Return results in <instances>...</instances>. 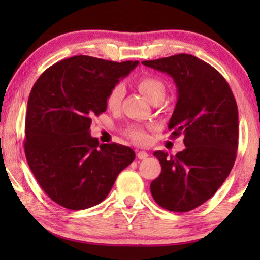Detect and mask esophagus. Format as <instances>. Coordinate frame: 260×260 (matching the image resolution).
Instances as JSON below:
<instances>
[{
  "label": "esophagus",
  "instance_id": "34e87169",
  "mask_svg": "<svg viewBox=\"0 0 260 260\" xmlns=\"http://www.w3.org/2000/svg\"><path fill=\"white\" fill-rule=\"evenodd\" d=\"M148 152L147 151H138L137 152V157L138 159H145L148 157Z\"/></svg>",
  "mask_w": 260,
  "mask_h": 260
}]
</instances>
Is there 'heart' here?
<instances>
[{
  "instance_id": "b5f03b06",
  "label": "heart",
  "mask_w": 260,
  "mask_h": 260,
  "mask_svg": "<svg viewBox=\"0 0 260 260\" xmlns=\"http://www.w3.org/2000/svg\"><path fill=\"white\" fill-rule=\"evenodd\" d=\"M136 86L138 91L144 95L148 101L152 102L157 97H165L166 93V86L163 81L158 78L154 76H143L136 81ZM125 94V90L122 85H115L111 90L109 91L108 95H106L105 104L108 106L109 110L111 111H116L119 109L120 104H122L123 97ZM126 136L134 141L135 143L138 144H145L148 143L149 136L143 127L141 126H131L126 130Z\"/></svg>"
}]
</instances>
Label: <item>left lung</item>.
I'll use <instances>...</instances> for the list:
<instances>
[{
    "mask_svg": "<svg viewBox=\"0 0 260 260\" xmlns=\"http://www.w3.org/2000/svg\"><path fill=\"white\" fill-rule=\"evenodd\" d=\"M168 73L177 102L168 129L183 135L186 149L176 155L155 151L162 172L150 184L156 204L172 212L199 207L221 187L237 157L238 106L229 83L209 63L190 54L142 62Z\"/></svg>",
    "mask_w": 260,
    "mask_h": 260,
    "instance_id": "8db88e82",
    "label": "left lung"
}]
</instances>
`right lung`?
I'll return each mask as SVG.
<instances>
[{"mask_svg":"<svg viewBox=\"0 0 260 260\" xmlns=\"http://www.w3.org/2000/svg\"><path fill=\"white\" fill-rule=\"evenodd\" d=\"M137 65L77 55L48 67L31 88L24 154L38 183L62 207L80 211L101 204L135 159L129 147L99 144L90 126L92 117L106 110L109 91Z\"/></svg>","mask_w":260,"mask_h":260,"instance_id":"right-lung-1","label":"right lung"}]
</instances>
